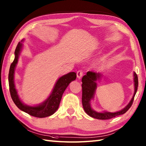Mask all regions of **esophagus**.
I'll list each match as a JSON object with an SVG mask.
<instances>
[{"label":"esophagus","mask_w":146,"mask_h":146,"mask_svg":"<svg viewBox=\"0 0 146 146\" xmlns=\"http://www.w3.org/2000/svg\"><path fill=\"white\" fill-rule=\"evenodd\" d=\"M83 72L82 70H79L77 71L76 75H77V77H78V79H80L82 78V77L83 76Z\"/></svg>","instance_id":"obj_1"}]
</instances>
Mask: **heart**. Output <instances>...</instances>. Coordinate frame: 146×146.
Returning <instances> with one entry per match:
<instances>
[{
  "label": "heart",
  "instance_id": "heart-1",
  "mask_svg": "<svg viewBox=\"0 0 146 146\" xmlns=\"http://www.w3.org/2000/svg\"><path fill=\"white\" fill-rule=\"evenodd\" d=\"M105 61V58H101L100 59H99V60L97 61V64L98 65V66H100L101 65H102L104 64Z\"/></svg>",
  "mask_w": 146,
  "mask_h": 146
}]
</instances>
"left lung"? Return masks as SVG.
I'll use <instances>...</instances> for the list:
<instances>
[{"instance_id":"obj_1","label":"left lung","mask_w":146,"mask_h":146,"mask_svg":"<svg viewBox=\"0 0 146 146\" xmlns=\"http://www.w3.org/2000/svg\"><path fill=\"white\" fill-rule=\"evenodd\" d=\"M102 74L100 73H96L94 71H88L86 75L83 76L82 82V105L83 109L85 112L88 115L95 118L97 119L100 120H108L111 118L115 117L125 113L127 111L133 104L134 98L136 92L137 90L138 87V77L137 74L134 73V87L135 91L133 97L131 100L130 101L129 104L127 106L123 108L122 110L116 111V112H109V111H104V112H97V111L93 110L91 105L90 101L92 99L94 98L96 88H97V80L100 79Z\"/></svg>"}]
</instances>
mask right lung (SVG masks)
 Listing matches in <instances>:
<instances>
[{"label":"right lung","instance_id":"1","mask_svg":"<svg viewBox=\"0 0 146 146\" xmlns=\"http://www.w3.org/2000/svg\"><path fill=\"white\" fill-rule=\"evenodd\" d=\"M22 47H23V44L21 42H19L14 52V60L11 64L10 69H9V85L11 98L15 105L20 110L29 114L30 115L38 118H44L50 116L57 110L64 90L70 83L76 78V74L75 72H70L60 77L56 83L51 95L41 104H39L37 106H29V105L24 104L19 97L14 81L15 68L17 63L19 56Z\"/></svg>","mask_w":146,"mask_h":146}]
</instances>
